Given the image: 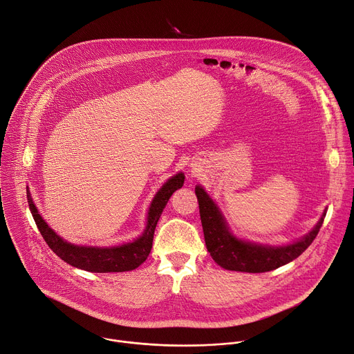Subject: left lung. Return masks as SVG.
Returning a JSON list of instances; mask_svg holds the SVG:
<instances>
[{
    "label": "left lung",
    "instance_id": "left-lung-1",
    "mask_svg": "<svg viewBox=\"0 0 354 354\" xmlns=\"http://www.w3.org/2000/svg\"><path fill=\"white\" fill-rule=\"evenodd\" d=\"M194 192L198 201L200 220L203 225L207 250L214 262L227 270L263 273L287 265L297 259L313 243L326 216L324 212L317 225L304 238L292 243L281 246L261 245L238 239L232 235L221 212L206 190L201 186H196Z\"/></svg>",
    "mask_w": 354,
    "mask_h": 354
}]
</instances>
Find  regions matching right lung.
I'll list each match as a JSON object with an SVG mask.
<instances>
[{
  "instance_id": "1",
  "label": "right lung",
  "mask_w": 354,
  "mask_h": 354,
  "mask_svg": "<svg viewBox=\"0 0 354 354\" xmlns=\"http://www.w3.org/2000/svg\"><path fill=\"white\" fill-rule=\"evenodd\" d=\"M185 175L182 172L176 174L168 179L162 187L157 192L156 197L151 201V206L147 216V225L144 232L134 239L118 246H80L64 241L59 236L52 228L47 225L43 217L39 214L37 207L35 206L32 196L28 190V203L33 220L44 238L48 248L55 254L67 262L68 265L78 268L81 270L92 273H116V272H129L137 269L148 258L151 248H153L154 231L157 223L168 203L172 193L183 186Z\"/></svg>"
}]
</instances>
